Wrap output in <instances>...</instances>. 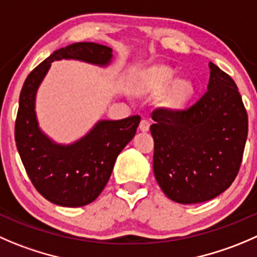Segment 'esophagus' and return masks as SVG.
<instances>
[{
  "instance_id": "34e87169",
  "label": "esophagus",
  "mask_w": 257,
  "mask_h": 257,
  "mask_svg": "<svg viewBox=\"0 0 257 257\" xmlns=\"http://www.w3.org/2000/svg\"><path fill=\"white\" fill-rule=\"evenodd\" d=\"M149 126H151V123H149L148 119H142L141 124H139V129H141L142 132H148Z\"/></svg>"
}]
</instances>
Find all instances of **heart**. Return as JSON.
<instances>
[{
  "instance_id": "heart-1",
  "label": "heart",
  "mask_w": 257,
  "mask_h": 257,
  "mask_svg": "<svg viewBox=\"0 0 257 257\" xmlns=\"http://www.w3.org/2000/svg\"><path fill=\"white\" fill-rule=\"evenodd\" d=\"M173 79V71L168 68H153L144 74L142 79V86L146 90L158 93L167 88ZM193 91V85L187 79L176 80L168 89L166 95V104L171 108H181L184 105Z\"/></svg>"
}]
</instances>
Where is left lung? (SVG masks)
<instances>
[{
	"instance_id": "8db88e82",
	"label": "left lung",
	"mask_w": 257,
	"mask_h": 257,
	"mask_svg": "<svg viewBox=\"0 0 257 257\" xmlns=\"http://www.w3.org/2000/svg\"><path fill=\"white\" fill-rule=\"evenodd\" d=\"M207 91L187 109L157 108L153 171L164 195L183 205L217 197L235 181L248 119L230 75L210 62Z\"/></svg>"
}]
</instances>
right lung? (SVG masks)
<instances>
[{"label":"right lung","instance_id":"add662e5","mask_svg":"<svg viewBox=\"0 0 257 257\" xmlns=\"http://www.w3.org/2000/svg\"><path fill=\"white\" fill-rule=\"evenodd\" d=\"M110 47L95 42H75L56 50L37 65L21 89L15 123V141L26 173L42 197L64 207L93 202L110 178L116 157L136 136L141 116L100 120L75 143L56 144L39 128L35 113L36 91L51 62L75 59L105 66Z\"/></svg>","mask_w":257,"mask_h":257}]
</instances>
